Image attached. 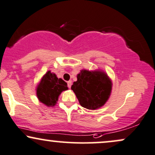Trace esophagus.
<instances>
[{"instance_id":"1","label":"esophagus","mask_w":155,"mask_h":155,"mask_svg":"<svg viewBox=\"0 0 155 155\" xmlns=\"http://www.w3.org/2000/svg\"><path fill=\"white\" fill-rule=\"evenodd\" d=\"M67 83H68V88H71V84H72V81H68Z\"/></svg>"}]
</instances>
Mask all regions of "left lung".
I'll return each mask as SVG.
<instances>
[{"label": "left lung", "instance_id": "8db88e82", "mask_svg": "<svg viewBox=\"0 0 155 155\" xmlns=\"http://www.w3.org/2000/svg\"><path fill=\"white\" fill-rule=\"evenodd\" d=\"M71 89L80 105L89 110H96L105 104L110 95L112 81L102 70L83 69L77 75Z\"/></svg>", "mask_w": 155, "mask_h": 155}]
</instances>
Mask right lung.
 <instances>
[{
	"label": "right lung",
	"instance_id": "1",
	"mask_svg": "<svg viewBox=\"0 0 155 155\" xmlns=\"http://www.w3.org/2000/svg\"><path fill=\"white\" fill-rule=\"evenodd\" d=\"M67 89L68 87L66 81L62 79H58L55 74L48 71L37 85V96L44 105L53 107L57 103L61 92Z\"/></svg>",
	"mask_w": 155,
	"mask_h": 155
}]
</instances>
